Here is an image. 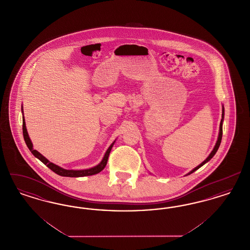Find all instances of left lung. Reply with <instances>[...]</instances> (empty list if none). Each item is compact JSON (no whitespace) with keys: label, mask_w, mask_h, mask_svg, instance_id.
<instances>
[{"label":"left lung","mask_w":250,"mask_h":250,"mask_svg":"<svg viewBox=\"0 0 250 250\" xmlns=\"http://www.w3.org/2000/svg\"><path fill=\"white\" fill-rule=\"evenodd\" d=\"M224 113H225V109H224V106H222V119L220 121V125H219V133H218V137H217V141H216V143H215V145H214V149H213V151L210 153V155H208V157L202 162L199 166L196 167L195 168H193L191 171H189L187 175H189L191 174L192 172H194V171H196L198 168H200L201 167L203 166L205 163H207L208 161H210L211 160V158L215 155V153L217 152V150H218V148H219V145H220V143H221V140H222V133H223V130H222V125H223V121H224Z\"/></svg>","instance_id":"8db88e82"}]
</instances>
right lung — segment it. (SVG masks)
<instances>
[{
  "mask_svg": "<svg viewBox=\"0 0 250 250\" xmlns=\"http://www.w3.org/2000/svg\"><path fill=\"white\" fill-rule=\"evenodd\" d=\"M21 112H22V131H23V138L25 143L27 145V147L29 148V150L31 151V153L36 156V158H38L41 162H43L48 168H50L52 171H54L55 173H57L60 176H63V177H83V176H90V175H94L99 173L101 170L104 169V167L107 165V158L109 153L111 151L112 146L114 145V143L116 142V140L109 145V147L107 148L105 155L103 156L101 162L96 165V166L90 167V168H86V169H65L63 167H61L58 165H55L54 163L48 161V159L41 155L39 152H37L36 150L34 149L33 147V143L31 142V139L28 135L27 128H26V124H25V119H24L23 115V107H21Z\"/></svg>",
  "mask_w": 250,
  "mask_h": 250,
  "instance_id": "obj_1",
  "label": "right lung"
}]
</instances>
